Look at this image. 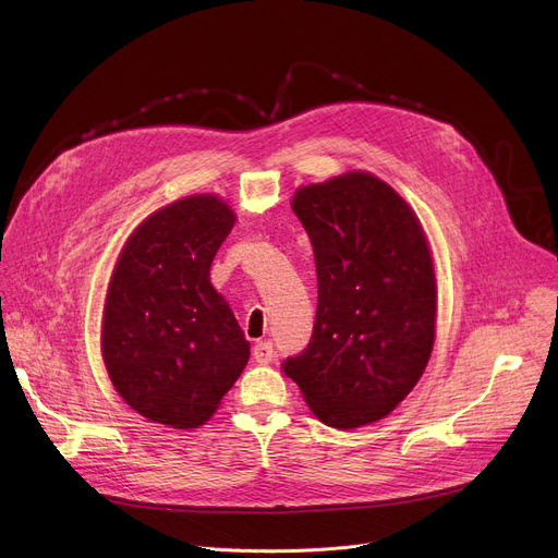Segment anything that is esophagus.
Returning <instances> with one entry per match:
<instances>
[{
  "label": "esophagus",
  "instance_id": "obj_1",
  "mask_svg": "<svg viewBox=\"0 0 558 558\" xmlns=\"http://www.w3.org/2000/svg\"><path fill=\"white\" fill-rule=\"evenodd\" d=\"M276 357V351H274V344L271 342H258L254 347V360L258 364H269L271 360Z\"/></svg>",
  "mask_w": 558,
  "mask_h": 558
}]
</instances>
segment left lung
<instances>
[{"mask_svg": "<svg viewBox=\"0 0 558 558\" xmlns=\"http://www.w3.org/2000/svg\"><path fill=\"white\" fill-rule=\"evenodd\" d=\"M317 274L308 347L287 357L313 415L351 430L386 417L433 353L437 278L417 214L371 172L298 187Z\"/></svg>", "mask_w": 558, "mask_h": 558, "instance_id": "1", "label": "left lung"}]
</instances>
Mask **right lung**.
I'll list each match as a JSON object with an SVG mask.
<instances>
[{
  "label": "right lung",
  "mask_w": 558,
  "mask_h": 558,
  "mask_svg": "<svg viewBox=\"0 0 558 558\" xmlns=\"http://www.w3.org/2000/svg\"><path fill=\"white\" fill-rule=\"evenodd\" d=\"M235 222L216 194L149 214L114 265L101 353L123 402L154 424L203 426L250 362V342L209 280Z\"/></svg>",
  "instance_id": "right-lung-1"
}]
</instances>
